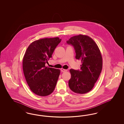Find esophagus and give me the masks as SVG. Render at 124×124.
Instances as JSON below:
<instances>
[{"mask_svg": "<svg viewBox=\"0 0 124 124\" xmlns=\"http://www.w3.org/2000/svg\"><path fill=\"white\" fill-rule=\"evenodd\" d=\"M61 71L62 72H64L67 71V70H65V69H63V68H62V69H61Z\"/></svg>", "mask_w": 124, "mask_h": 124, "instance_id": "34e87169", "label": "esophagus"}]
</instances>
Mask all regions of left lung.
<instances>
[{"label":"left lung","instance_id":"left-lung-1","mask_svg":"<svg viewBox=\"0 0 124 124\" xmlns=\"http://www.w3.org/2000/svg\"><path fill=\"white\" fill-rule=\"evenodd\" d=\"M67 43L74 46L75 58L82 63L80 70H70L69 87L77 94L88 93L94 87L101 72L103 61L101 51L94 40L86 35L73 36Z\"/></svg>","mask_w":124,"mask_h":124}]
</instances>
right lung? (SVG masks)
Wrapping results in <instances>:
<instances>
[{"mask_svg": "<svg viewBox=\"0 0 124 124\" xmlns=\"http://www.w3.org/2000/svg\"><path fill=\"white\" fill-rule=\"evenodd\" d=\"M61 39L59 37L44 38L33 42L23 59V70L30 90L41 96L51 94L55 89L60 70L46 67L45 64Z\"/></svg>", "mask_w": 124, "mask_h": 124, "instance_id": "right-lung-1", "label": "right lung"}]
</instances>
